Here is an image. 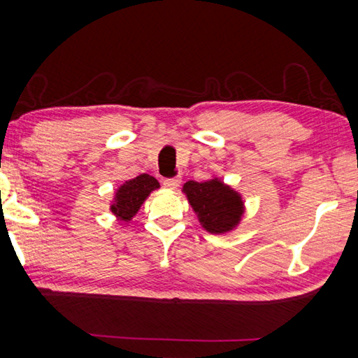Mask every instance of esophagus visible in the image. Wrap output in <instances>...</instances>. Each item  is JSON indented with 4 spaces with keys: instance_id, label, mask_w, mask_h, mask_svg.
Wrapping results in <instances>:
<instances>
[{
    "instance_id": "34e87169",
    "label": "esophagus",
    "mask_w": 358,
    "mask_h": 358,
    "mask_svg": "<svg viewBox=\"0 0 358 358\" xmlns=\"http://www.w3.org/2000/svg\"><path fill=\"white\" fill-rule=\"evenodd\" d=\"M162 185H164V187H167V189L175 191L180 186V178L178 177L177 178H166V180H162Z\"/></svg>"
}]
</instances>
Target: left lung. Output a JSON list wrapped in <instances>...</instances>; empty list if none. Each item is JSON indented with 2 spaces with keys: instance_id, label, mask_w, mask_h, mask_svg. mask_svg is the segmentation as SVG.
<instances>
[{
  "instance_id": "8db88e82",
  "label": "left lung",
  "mask_w": 358,
  "mask_h": 358,
  "mask_svg": "<svg viewBox=\"0 0 358 358\" xmlns=\"http://www.w3.org/2000/svg\"><path fill=\"white\" fill-rule=\"evenodd\" d=\"M183 192L199 222L210 234L230 232L238 226L245 213V202L240 194L220 178L202 183L191 180L185 183Z\"/></svg>"
}]
</instances>
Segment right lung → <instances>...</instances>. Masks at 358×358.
I'll list each match as a JSON object with an SVG mask.
<instances>
[{
    "mask_svg": "<svg viewBox=\"0 0 358 358\" xmlns=\"http://www.w3.org/2000/svg\"><path fill=\"white\" fill-rule=\"evenodd\" d=\"M157 187H159L157 180L148 173H142L136 178L124 181L115 192L110 211L117 216L118 221L129 222L141 210L145 199Z\"/></svg>",
    "mask_w": 358,
    "mask_h": 358,
    "instance_id": "1",
    "label": "right lung"
}]
</instances>
